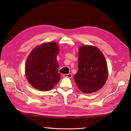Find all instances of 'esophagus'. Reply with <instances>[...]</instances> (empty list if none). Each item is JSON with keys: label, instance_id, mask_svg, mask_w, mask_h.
Returning <instances> with one entry per match:
<instances>
[{"label": "esophagus", "instance_id": "34e87169", "mask_svg": "<svg viewBox=\"0 0 131 131\" xmlns=\"http://www.w3.org/2000/svg\"><path fill=\"white\" fill-rule=\"evenodd\" d=\"M64 77H68V78H72V74H71V73H69V74H64L63 75Z\"/></svg>", "mask_w": 131, "mask_h": 131}]
</instances>
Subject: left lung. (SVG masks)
<instances>
[{"instance_id":"1","label":"left lung","mask_w":131,"mask_h":131,"mask_svg":"<svg viewBox=\"0 0 131 131\" xmlns=\"http://www.w3.org/2000/svg\"><path fill=\"white\" fill-rule=\"evenodd\" d=\"M106 58L97 47L82 45L78 52V70L74 75L75 83L82 92L91 93L103 87L108 78Z\"/></svg>"}]
</instances>
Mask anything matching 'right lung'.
I'll return each instance as SVG.
<instances>
[{
  "mask_svg": "<svg viewBox=\"0 0 131 131\" xmlns=\"http://www.w3.org/2000/svg\"><path fill=\"white\" fill-rule=\"evenodd\" d=\"M59 52L58 44L44 43L31 50L25 63V74L28 82L41 91L52 90L60 78L57 56Z\"/></svg>",
  "mask_w": 131,
  "mask_h": 131,
  "instance_id": "obj_1",
  "label": "right lung"
}]
</instances>
